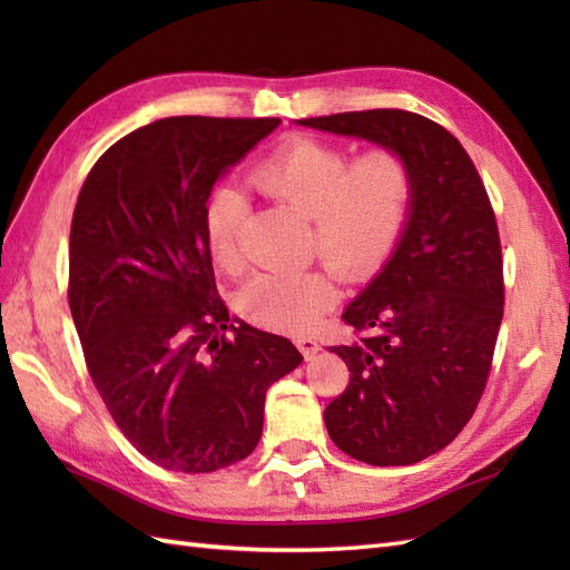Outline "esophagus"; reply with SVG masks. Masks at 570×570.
Returning a JSON list of instances; mask_svg holds the SVG:
<instances>
[{"instance_id":"34e87169","label":"esophagus","mask_w":570,"mask_h":570,"mask_svg":"<svg viewBox=\"0 0 570 570\" xmlns=\"http://www.w3.org/2000/svg\"><path fill=\"white\" fill-rule=\"evenodd\" d=\"M296 347L301 350V355H304L306 360H313V357H316V353L321 350V345H318L316 337H311V335L296 337Z\"/></svg>"}]
</instances>
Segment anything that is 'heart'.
<instances>
[{
    "label": "heart",
    "mask_w": 570,
    "mask_h": 570,
    "mask_svg": "<svg viewBox=\"0 0 570 570\" xmlns=\"http://www.w3.org/2000/svg\"><path fill=\"white\" fill-rule=\"evenodd\" d=\"M252 184L311 217V247L347 278L377 274L402 242L416 198V171L406 154L374 147L357 159L335 144L296 137L278 147ZM245 196L217 186L203 208V235L220 269L237 266V229ZM335 301V284L321 269L257 274L242 286L237 308L262 328L306 333Z\"/></svg>",
    "instance_id": "b5f03b06"
}]
</instances>
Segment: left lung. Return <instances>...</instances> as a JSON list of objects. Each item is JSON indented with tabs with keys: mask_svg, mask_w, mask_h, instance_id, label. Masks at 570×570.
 I'll return each mask as SVG.
<instances>
[{
	"mask_svg": "<svg viewBox=\"0 0 570 570\" xmlns=\"http://www.w3.org/2000/svg\"><path fill=\"white\" fill-rule=\"evenodd\" d=\"M406 154L416 198L392 259L343 313L350 384L325 409L343 453L411 465L463 431L492 370L504 313L500 229L475 164L451 131L406 110L298 119Z\"/></svg>",
	"mask_w": 570,
	"mask_h": 570,
	"instance_id": "obj_1",
	"label": "left lung"
}]
</instances>
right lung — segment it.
<instances>
[{
  "instance_id": "right-lung-1",
  "label": "right lung",
  "mask_w": 570,
  "mask_h": 570,
  "mask_svg": "<svg viewBox=\"0 0 570 570\" xmlns=\"http://www.w3.org/2000/svg\"><path fill=\"white\" fill-rule=\"evenodd\" d=\"M278 122L139 127L95 161L72 210L68 304L85 365L127 441L168 470L245 460L266 390L304 360L282 335L229 323L203 235L215 180Z\"/></svg>"
}]
</instances>
